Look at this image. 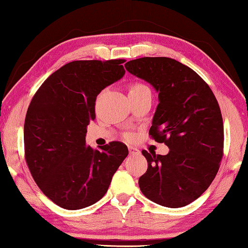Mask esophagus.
Listing matches in <instances>:
<instances>
[{"mask_svg":"<svg viewBox=\"0 0 248 248\" xmlns=\"http://www.w3.org/2000/svg\"><path fill=\"white\" fill-rule=\"evenodd\" d=\"M129 153L130 154H132V155H134V154H139L140 153V151L138 150L137 148H133V146H129Z\"/></svg>","mask_w":248,"mask_h":248,"instance_id":"esophagus-1","label":"esophagus"}]
</instances>
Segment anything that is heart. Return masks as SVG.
Here are the masks:
<instances>
[{
  "label": "heart",
  "mask_w": 248,
  "mask_h": 248,
  "mask_svg": "<svg viewBox=\"0 0 248 248\" xmlns=\"http://www.w3.org/2000/svg\"><path fill=\"white\" fill-rule=\"evenodd\" d=\"M144 92H150L149 87L144 85V84L136 82V83H132L129 85V95H137V94L144 93ZM124 138L127 140H132L133 134L130 132H127V133H124Z\"/></svg>",
  "instance_id": "b5f03b06"
}]
</instances>
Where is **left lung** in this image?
Masks as SVG:
<instances>
[{
    "label": "left lung",
    "mask_w": 248,
    "mask_h": 248,
    "mask_svg": "<svg viewBox=\"0 0 248 248\" xmlns=\"http://www.w3.org/2000/svg\"><path fill=\"white\" fill-rule=\"evenodd\" d=\"M158 92L150 134L169 146L166 155L143 150L148 170L139 178L146 198L167 208L191 203L211 185L223 157L220 106L194 70L165 57H144L124 64Z\"/></svg>",
    "instance_id": "8db88e82"
}]
</instances>
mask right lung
<instances>
[{"label":"right lung","mask_w":248,"mask_h":248,"mask_svg":"<svg viewBox=\"0 0 248 248\" xmlns=\"http://www.w3.org/2000/svg\"><path fill=\"white\" fill-rule=\"evenodd\" d=\"M124 61H72L33 95L24 124L25 159L40 190L59 207L78 210L97 202L127 157V145L118 141L99 149L85 145L96 97L124 77Z\"/></svg>","instance_id":"add662e5"}]
</instances>
